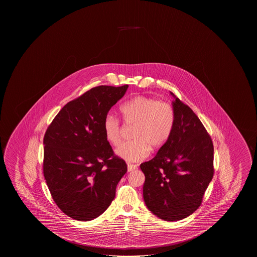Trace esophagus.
Wrapping results in <instances>:
<instances>
[{"label": "esophagus", "mask_w": 257, "mask_h": 257, "mask_svg": "<svg viewBox=\"0 0 257 257\" xmlns=\"http://www.w3.org/2000/svg\"><path fill=\"white\" fill-rule=\"evenodd\" d=\"M137 169V165L131 164V163H128V164H127V169H128V172L135 171V169Z\"/></svg>", "instance_id": "1"}]
</instances>
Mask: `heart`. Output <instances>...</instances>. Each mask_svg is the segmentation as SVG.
I'll list each match as a JSON object with an SVG mask.
<instances>
[{
  "label": "heart",
  "mask_w": 257,
  "mask_h": 257,
  "mask_svg": "<svg viewBox=\"0 0 257 257\" xmlns=\"http://www.w3.org/2000/svg\"><path fill=\"white\" fill-rule=\"evenodd\" d=\"M122 122L134 125L132 138L115 150L116 155L128 161H140L149 155L150 147L157 150L169 141L175 125L172 105L147 96H136L120 106ZM122 123L113 114L105 115L103 122L105 138L112 145L122 139Z\"/></svg>",
  "instance_id": "obj_1"
}]
</instances>
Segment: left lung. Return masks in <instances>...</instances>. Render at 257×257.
Returning <instances> with one entry per match:
<instances>
[{
    "mask_svg": "<svg viewBox=\"0 0 257 257\" xmlns=\"http://www.w3.org/2000/svg\"><path fill=\"white\" fill-rule=\"evenodd\" d=\"M173 108L176 119L169 141L152 160L141 164L145 204L168 221L185 219L197 210L214 174L213 143L205 127L178 97Z\"/></svg>",
    "mask_w": 257,
    "mask_h": 257,
    "instance_id": "8db88e82",
    "label": "left lung"
}]
</instances>
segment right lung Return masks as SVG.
I'll list each match as a JSON object with an SVG mask.
<instances>
[{
    "label": "right lung",
    "instance_id": "right-lung-1",
    "mask_svg": "<svg viewBox=\"0 0 257 257\" xmlns=\"http://www.w3.org/2000/svg\"><path fill=\"white\" fill-rule=\"evenodd\" d=\"M127 88L89 89L68 102L45 134L44 177L56 205L72 219L87 221L101 215L126 173L125 161L105 138L103 122Z\"/></svg>",
    "mask_w": 257,
    "mask_h": 257
}]
</instances>
